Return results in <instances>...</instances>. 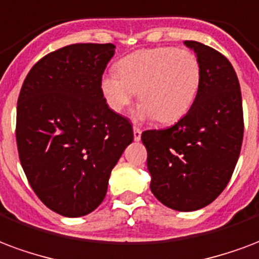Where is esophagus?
I'll return each instance as SVG.
<instances>
[{"label":"esophagus","instance_id":"obj_1","mask_svg":"<svg viewBox=\"0 0 259 259\" xmlns=\"http://www.w3.org/2000/svg\"><path fill=\"white\" fill-rule=\"evenodd\" d=\"M141 133H143V130L139 126H133V136H135L136 141H140L141 140Z\"/></svg>","mask_w":259,"mask_h":259}]
</instances>
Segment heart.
<instances>
[{
	"label": "heart",
	"instance_id": "b5f03b06",
	"mask_svg": "<svg viewBox=\"0 0 259 259\" xmlns=\"http://www.w3.org/2000/svg\"><path fill=\"white\" fill-rule=\"evenodd\" d=\"M200 79V61L192 51L166 47L124 56L116 63V74L103 76L100 86L114 112L129 107L139 92V118L173 123L193 104Z\"/></svg>",
	"mask_w": 259,
	"mask_h": 259
}]
</instances>
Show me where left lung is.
<instances>
[{
	"instance_id": "1",
	"label": "left lung",
	"mask_w": 259,
	"mask_h": 259,
	"mask_svg": "<svg viewBox=\"0 0 259 259\" xmlns=\"http://www.w3.org/2000/svg\"><path fill=\"white\" fill-rule=\"evenodd\" d=\"M202 79L187 114L167 129L145 130L151 191L178 211L207 206L229 183L242 149L244 120L240 85L227 57L196 41Z\"/></svg>"
}]
</instances>
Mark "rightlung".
Masks as SVG:
<instances>
[{
  "label": "right lung",
  "mask_w": 259,
  "mask_h": 259,
  "mask_svg": "<svg viewBox=\"0 0 259 259\" xmlns=\"http://www.w3.org/2000/svg\"><path fill=\"white\" fill-rule=\"evenodd\" d=\"M112 44H72L37 61L23 82L16 112L19 159L47 207L82 217L105 198L111 170L133 141L127 118L101 93Z\"/></svg>",
  "instance_id": "right-lung-1"
}]
</instances>
